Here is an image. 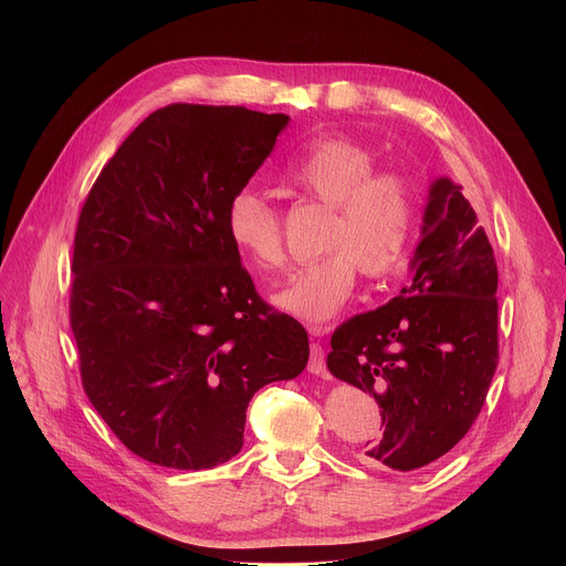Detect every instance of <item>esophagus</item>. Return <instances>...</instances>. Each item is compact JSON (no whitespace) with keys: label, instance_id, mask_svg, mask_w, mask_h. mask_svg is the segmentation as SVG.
<instances>
[{"label":"esophagus","instance_id":"1","mask_svg":"<svg viewBox=\"0 0 566 566\" xmlns=\"http://www.w3.org/2000/svg\"><path fill=\"white\" fill-rule=\"evenodd\" d=\"M325 331H328V328H323V325H310V333L316 335V337L325 335ZM307 369L312 374H316V376L325 374V353H323V346L318 342H314L310 346V365H307Z\"/></svg>","mask_w":566,"mask_h":566}]
</instances>
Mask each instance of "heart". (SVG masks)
Instances as JSON below:
<instances>
[{"instance_id": "1", "label": "heart", "mask_w": 566, "mask_h": 566, "mask_svg": "<svg viewBox=\"0 0 566 566\" xmlns=\"http://www.w3.org/2000/svg\"><path fill=\"white\" fill-rule=\"evenodd\" d=\"M286 181L335 211L321 245L328 254L301 265L273 293L282 312L316 325L346 307L355 273L380 280L406 263L415 229V192L406 176L376 171L369 148L348 137L312 142L289 163ZM224 227L231 245L259 271L284 265L282 218L261 192H233Z\"/></svg>"}]
</instances>
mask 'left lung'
<instances>
[{"instance_id": "left-lung-1", "label": "left lung", "mask_w": 566, "mask_h": 566, "mask_svg": "<svg viewBox=\"0 0 566 566\" xmlns=\"http://www.w3.org/2000/svg\"><path fill=\"white\" fill-rule=\"evenodd\" d=\"M412 280L397 298L335 331L328 369L369 392L382 436L367 465L418 470L470 431L497 367V265L461 186L429 188Z\"/></svg>"}]
</instances>
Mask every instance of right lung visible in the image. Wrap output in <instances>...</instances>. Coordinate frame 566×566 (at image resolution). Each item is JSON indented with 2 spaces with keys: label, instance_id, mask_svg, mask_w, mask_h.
<instances>
[{
  "label": "right lung",
  "instance_id": "obj_1",
  "mask_svg": "<svg viewBox=\"0 0 566 566\" xmlns=\"http://www.w3.org/2000/svg\"><path fill=\"white\" fill-rule=\"evenodd\" d=\"M289 122L233 105L156 109L82 206L71 265L82 388L148 463L229 461L254 392L310 360L305 328L259 298L224 227Z\"/></svg>",
  "mask_w": 566,
  "mask_h": 566
}]
</instances>
